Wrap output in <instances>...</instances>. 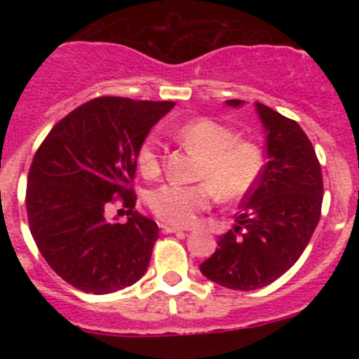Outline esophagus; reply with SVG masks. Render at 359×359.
<instances>
[{
	"label": "esophagus",
	"instance_id": "esophagus-1",
	"mask_svg": "<svg viewBox=\"0 0 359 359\" xmlns=\"http://www.w3.org/2000/svg\"><path fill=\"white\" fill-rule=\"evenodd\" d=\"M159 227H161V233H165V234H172V233H184V229H180V227L168 226V224H159Z\"/></svg>",
	"mask_w": 359,
	"mask_h": 359
}]
</instances>
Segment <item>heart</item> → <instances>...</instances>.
I'll use <instances>...</instances> for the list:
<instances>
[{"label":"heart","instance_id":"obj_1","mask_svg":"<svg viewBox=\"0 0 359 359\" xmlns=\"http://www.w3.org/2000/svg\"><path fill=\"white\" fill-rule=\"evenodd\" d=\"M177 142L200 156L194 186L163 184L151 191L147 205L163 222L191 226L213 198L238 201L259 182L264 170V151L253 140L240 139L229 126L210 118H196L173 130ZM163 149L158 137L149 135L137 149V165L144 177H156L163 168Z\"/></svg>","mask_w":359,"mask_h":359}]
</instances>
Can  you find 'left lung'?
I'll return each mask as SVG.
<instances>
[{
  "mask_svg": "<svg viewBox=\"0 0 359 359\" xmlns=\"http://www.w3.org/2000/svg\"><path fill=\"white\" fill-rule=\"evenodd\" d=\"M240 107L241 100H227ZM266 130L259 182L241 201L236 226L200 264L203 276L231 290H257L287 273L309 243L321 215L323 177L314 147L299 123L255 102Z\"/></svg>",
  "mask_w": 359,
  "mask_h": 359,
  "instance_id": "left-lung-1",
  "label": "left lung"
}]
</instances>
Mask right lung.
<instances>
[{
  "label": "right lung",
  "mask_w": 359,
  "mask_h": 359,
  "mask_svg": "<svg viewBox=\"0 0 359 359\" xmlns=\"http://www.w3.org/2000/svg\"><path fill=\"white\" fill-rule=\"evenodd\" d=\"M173 106L97 97L60 119L36 151L25 191L29 229L48 266L78 290L112 293L147 271L158 224L135 210L137 149ZM116 201L130 215L125 224L107 219Z\"/></svg>",
  "instance_id": "right-lung-1"
}]
</instances>
